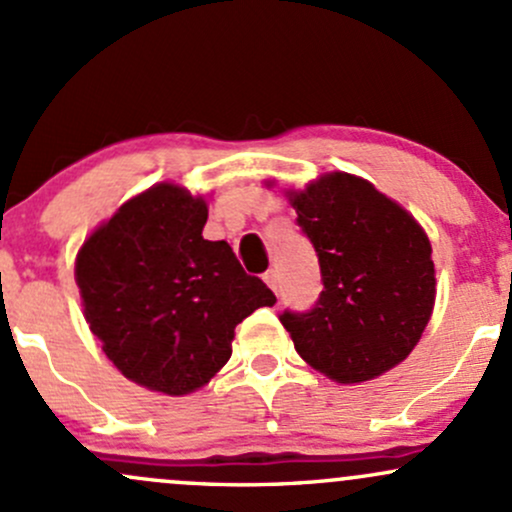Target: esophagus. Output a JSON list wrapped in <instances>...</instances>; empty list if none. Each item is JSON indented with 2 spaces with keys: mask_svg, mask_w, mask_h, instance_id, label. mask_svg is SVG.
<instances>
[{
  "mask_svg": "<svg viewBox=\"0 0 512 512\" xmlns=\"http://www.w3.org/2000/svg\"><path fill=\"white\" fill-rule=\"evenodd\" d=\"M262 279H265V284L274 291V294H277V274H274L272 269H269V272L262 274Z\"/></svg>",
  "mask_w": 512,
  "mask_h": 512,
  "instance_id": "esophagus-1",
  "label": "esophagus"
}]
</instances>
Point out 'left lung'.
Instances as JSON below:
<instances>
[{
	"label": "left lung",
	"instance_id": "left-lung-1",
	"mask_svg": "<svg viewBox=\"0 0 512 512\" xmlns=\"http://www.w3.org/2000/svg\"><path fill=\"white\" fill-rule=\"evenodd\" d=\"M267 187H277L267 179ZM318 252L311 313L282 316L306 364L338 384L379 379L420 342L437 296L428 233L398 201L350 172L284 189Z\"/></svg>",
	"mask_w": 512,
	"mask_h": 512
}]
</instances>
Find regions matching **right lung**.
I'll return each mask as SVG.
<instances>
[{
	"instance_id": "1",
	"label": "right lung",
	"mask_w": 512,
	"mask_h": 512,
	"mask_svg": "<svg viewBox=\"0 0 512 512\" xmlns=\"http://www.w3.org/2000/svg\"><path fill=\"white\" fill-rule=\"evenodd\" d=\"M209 199L157 182L123 201L75 257L84 320L133 384L167 396L199 391L226 367L235 325L274 306L226 240H204Z\"/></svg>"
}]
</instances>
